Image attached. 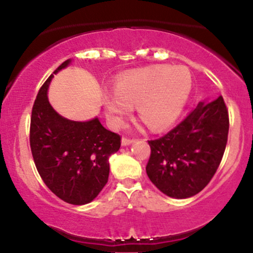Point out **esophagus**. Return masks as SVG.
I'll list each match as a JSON object with an SVG mask.
<instances>
[{
  "mask_svg": "<svg viewBox=\"0 0 253 253\" xmlns=\"http://www.w3.org/2000/svg\"><path fill=\"white\" fill-rule=\"evenodd\" d=\"M133 141H134V139H130V138H127V136H124L123 140H121V143H123L124 146H126V145L132 144Z\"/></svg>",
  "mask_w": 253,
  "mask_h": 253,
  "instance_id": "34e87169",
  "label": "esophagus"
}]
</instances>
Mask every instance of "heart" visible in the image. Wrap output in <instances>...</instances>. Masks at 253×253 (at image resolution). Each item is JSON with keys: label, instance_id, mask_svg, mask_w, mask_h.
<instances>
[{"label": "heart", "instance_id": "b5f03b06", "mask_svg": "<svg viewBox=\"0 0 253 253\" xmlns=\"http://www.w3.org/2000/svg\"><path fill=\"white\" fill-rule=\"evenodd\" d=\"M191 75L184 66L152 65L119 77L114 91L106 92L104 107L113 126H123L136 106L140 120L152 130L169 127L187 104Z\"/></svg>", "mask_w": 253, "mask_h": 253}]
</instances>
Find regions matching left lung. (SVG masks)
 <instances>
[{"label":"left lung","mask_w":253,"mask_h":253,"mask_svg":"<svg viewBox=\"0 0 253 253\" xmlns=\"http://www.w3.org/2000/svg\"><path fill=\"white\" fill-rule=\"evenodd\" d=\"M228 128V110L222 96L199 103L167 134L149 140L146 173L150 181L170 197L196 195L221 163Z\"/></svg>","instance_id":"1"}]
</instances>
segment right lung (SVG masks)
<instances>
[{
    "instance_id": "right-lung-1",
    "label": "right lung",
    "mask_w": 253,
    "mask_h": 253,
    "mask_svg": "<svg viewBox=\"0 0 253 253\" xmlns=\"http://www.w3.org/2000/svg\"><path fill=\"white\" fill-rule=\"evenodd\" d=\"M60 64L53 74L66 68ZM53 75L38 92L31 115L30 145L40 177L54 195L71 205H85L108 182L109 157L119 151L121 136L98 119L85 123L60 117L47 98Z\"/></svg>"
}]
</instances>
